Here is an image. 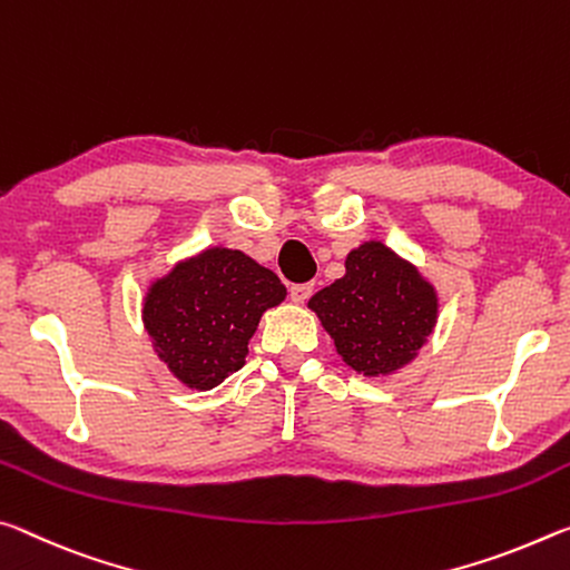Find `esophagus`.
<instances>
[{"label":"esophagus","instance_id":"esophagus-1","mask_svg":"<svg viewBox=\"0 0 570 570\" xmlns=\"http://www.w3.org/2000/svg\"><path fill=\"white\" fill-rule=\"evenodd\" d=\"M311 295H313V285H311V283L291 285V301H293V303H305Z\"/></svg>","mask_w":570,"mask_h":570}]
</instances>
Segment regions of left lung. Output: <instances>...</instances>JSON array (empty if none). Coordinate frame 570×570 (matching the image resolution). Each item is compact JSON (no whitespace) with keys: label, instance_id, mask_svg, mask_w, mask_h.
Wrapping results in <instances>:
<instances>
[{"label":"left lung","instance_id":"left-lung-1","mask_svg":"<svg viewBox=\"0 0 570 570\" xmlns=\"http://www.w3.org/2000/svg\"><path fill=\"white\" fill-rule=\"evenodd\" d=\"M307 305L363 376H386L412 361L436 323L434 287L381 242L353 249L346 275Z\"/></svg>","mask_w":570,"mask_h":570}]
</instances>
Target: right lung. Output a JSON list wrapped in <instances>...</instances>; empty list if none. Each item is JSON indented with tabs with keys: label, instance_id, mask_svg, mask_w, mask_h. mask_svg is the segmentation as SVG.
I'll use <instances>...</instances> for the list:
<instances>
[{
	"label": "right lung",
	"instance_id": "right-lung-1",
	"mask_svg": "<svg viewBox=\"0 0 570 570\" xmlns=\"http://www.w3.org/2000/svg\"><path fill=\"white\" fill-rule=\"evenodd\" d=\"M283 301L285 285L273 269L239 249L212 247L156 279L144 323L174 376L207 391L245 366L259 318Z\"/></svg>",
	"mask_w": 570,
	"mask_h": 570
}]
</instances>
